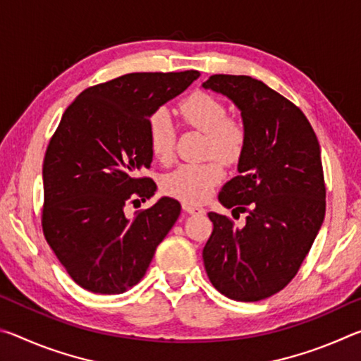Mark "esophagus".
<instances>
[{
	"label": "esophagus",
	"instance_id": "1",
	"mask_svg": "<svg viewBox=\"0 0 361 361\" xmlns=\"http://www.w3.org/2000/svg\"><path fill=\"white\" fill-rule=\"evenodd\" d=\"M183 210H185L186 213H189V215H199V213H204L205 212L202 207L191 205V204H183Z\"/></svg>",
	"mask_w": 361,
	"mask_h": 361
}]
</instances>
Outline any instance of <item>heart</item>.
<instances>
[{
	"label": "heart",
	"instance_id": "heart-1",
	"mask_svg": "<svg viewBox=\"0 0 361 361\" xmlns=\"http://www.w3.org/2000/svg\"><path fill=\"white\" fill-rule=\"evenodd\" d=\"M178 113L186 126L205 133L204 156H216L228 166L240 161L247 148L245 126L228 118V109L216 97L194 92L180 102ZM146 135L154 157L167 162L173 154L176 142V127L167 109L159 108L151 113ZM219 161L209 159L180 166L164 175L162 191L183 204H202L224 176V169Z\"/></svg>",
	"mask_w": 361,
	"mask_h": 361
}]
</instances>
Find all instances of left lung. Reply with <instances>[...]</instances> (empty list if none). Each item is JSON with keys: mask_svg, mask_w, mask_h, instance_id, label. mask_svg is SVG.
I'll return each instance as SVG.
<instances>
[{"mask_svg": "<svg viewBox=\"0 0 361 361\" xmlns=\"http://www.w3.org/2000/svg\"><path fill=\"white\" fill-rule=\"evenodd\" d=\"M240 109L247 148L218 200L248 213L237 228L209 213L202 258L212 285L234 301H261L296 276L325 218L320 145L296 105L250 76L213 75L202 84Z\"/></svg>", "mask_w": 361, "mask_h": 361, "instance_id": "8db88e82", "label": "left lung"}]
</instances>
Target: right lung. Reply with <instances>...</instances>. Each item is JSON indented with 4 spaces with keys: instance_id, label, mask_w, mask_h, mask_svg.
Listing matches in <instances>:
<instances>
[{
    "instance_id": "right-lung-1",
    "label": "right lung",
    "mask_w": 361,
    "mask_h": 361,
    "mask_svg": "<svg viewBox=\"0 0 361 361\" xmlns=\"http://www.w3.org/2000/svg\"><path fill=\"white\" fill-rule=\"evenodd\" d=\"M197 78L194 70L130 73L85 89L63 113L42 164V232L84 290L121 295L137 285L178 219L172 197L133 218L124 207L156 192L140 176L152 162L148 118Z\"/></svg>"
}]
</instances>
